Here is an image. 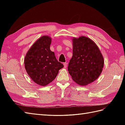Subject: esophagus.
Listing matches in <instances>:
<instances>
[{
	"mask_svg": "<svg viewBox=\"0 0 125 125\" xmlns=\"http://www.w3.org/2000/svg\"><path fill=\"white\" fill-rule=\"evenodd\" d=\"M63 65H64V68H67V65H68V63H63Z\"/></svg>",
	"mask_w": 125,
	"mask_h": 125,
	"instance_id": "34e87169",
	"label": "esophagus"
}]
</instances>
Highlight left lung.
<instances>
[{
  "mask_svg": "<svg viewBox=\"0 0 125 125\" xmlns=\"http://www.w3.org/2000/svg\"><path fill=\"white\" fill-rule=\"evenodd\" d=\"M73 57L68 70L77 84L85 86L99 77L104 64L99 48L85 36L73 38Z\"/></svg>",
  "mask_w": 125,
  "mask_h": 125,
  "instance_id": "1",
  "label": "left lung"
}]
</instances>
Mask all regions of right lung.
<instances>
[{
  "instance_id": "add662e5",
  "label": "right lung",
  "mask_w": 125,
  "mask_h": 125,
  "mask_svg": "<svg viewBox=\"0 0 125 125\" xmlns=\"http://www.w3.org/2000/svg\"><path fill=\"white\" fill-rule=\"evenodd\" d=\"M51 42L50 37H41L31 47L25 58V68L28 75L41 86L51 83L57 76L58 70L64 67L50 50Z\"/></svg>"
}]
</instances>
